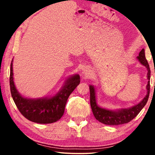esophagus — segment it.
I'll use <instances>...</instances> for the list:
<instances>
[{
    "label": "esophagus",
    "instance_id": "34e87169",
    "mask_svg": "<svg viewBox=\"0 0 155 155\" xmlns=\"http://www.w3.org/2000/svg\"><path fill=\"white\" fill-rule=\"evenodd\" d=\"M82 77L84 79L90 77V69H89V68H83L82 70Z\"/></svg>",
    "mask_w": 155,
    "mask_h": 155
}]
</instances>
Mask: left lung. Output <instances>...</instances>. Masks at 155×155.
<instances>
[{"instance_id": "obj_1", "label": "left lung", "mask_w": 155, "mask_h": 155, "mask_svg": "<svg viewBox=\"0 0 155 155\" xmlns=\"http://www.w3.org/2000/svg\"><path fill=\"white\" fill-rule=\"evenodd\" d=\"M137 61L147 69V78L148 83L146 85L147 93L144 98L138 104L128 108L117 109H109L100 107L97 104L96 89L94 85H90V104L93 114L95 118L100 122L106 125H120L129 122L137 116L141 110L146 105L150 94V70L149 64L145 57V51L143 48L137 57Z\"/></svg>"}]
</instances>
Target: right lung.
I'll use <instances>...</instances> for the list:
<instances>
[{"label": "right lung", "mask_w": 155, "mask_h": 155, "mask_svg": "<svg viewBox=\"0 0 155 155\" xmlns=\"http://www.w3.org/2000/svg\"><path fill=\"white\" fill-rule=\"evenodd\" d=\"M10 68V90L14 103L26 118L39 124H51L64 114L68 97L80 83V76L74 74L66 78L61 88L52 96L28 98L21 95L15 87L13 73V60Z\"/></svg>", "instance_id": "1"}]
</instances>
